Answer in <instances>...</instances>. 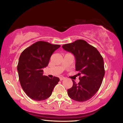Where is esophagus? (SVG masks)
<instances>
[{
  "label": "esophagus",
  "instance_id": "esophagus-1",
  "mask_svg": "<svg viewBox=\"0 0 123 123\" xmlns=\"http://www.w3.org/2000/svg\"><path fill=\"white\" fill-rule=\"evenodd\" d=\"M64 79H65V78H64V77L61 76V77H60V81L63 80H64Z\"/></svg>",
  "mask_w": 123,
  "mask_h": 123
}]
</instances>
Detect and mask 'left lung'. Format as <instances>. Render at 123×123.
Segmentation results:
<instances>
[{"mask_svg":"<svg viewBox=\"0 0 123 123\" xmlns=\"http://www.w3.org/2000/svg\"><path fill=\"white\" fill-rule=\"evenodd\" d=\"M62 48L74 55L75 69L80 76L78 84L72 80L73 85L67 90L68 94L75 101L88 100L99 90L103 82L105 75L103 58L95 47L83 39L64 44Z\"/></svg>","mask_w":123,"mask_h":123,"instance_id":"8db88e82","label":"left lung"}]
</instances>
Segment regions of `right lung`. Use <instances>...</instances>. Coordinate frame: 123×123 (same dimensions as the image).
Listing matches in <instances>:
<instances>
[{
  "label": "right lung",
  "instance_id": "add662e5",
  "mask_svg": "<svg viewBox=\"0 0 123 123\" xmlns=\"http://www.w3.org/2000/svg\"><path fill=\"white\" fill-rule=\"evenodd\" d=\"M60 47L44 41H38L20 54L17 66L20 85L26 95L36 101L44 100L50 96L60 81L57 77L50 79L43 75L52 54Z\"/></svg>",
  "mask_w": 123,
  "mask_h": 123
}]
</instances>
